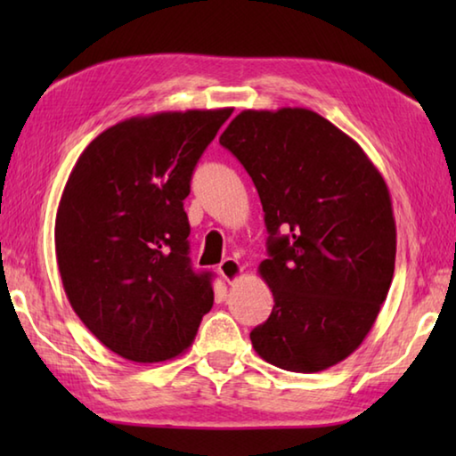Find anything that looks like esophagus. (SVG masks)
Returning <instances> with one entry per match:
<instances>
[{
    "instance_id": "34e87169",
    "label": "esophagus",
    "mask_w": 456,
    "mask_h": 456,
    "mask_svg": "<svg viewBox=\"0 0 456 456\" xmlns=\"http://www.w3.org/2000/svg\"><path fill=\"white\" fill-rule=\"evenodd\" d=\"M219 273L225 277L227 283H235L239 277L243 275V265L239 264L237 259L227 257V259H223L221 264H219Z\"/></svg>"
}]
</instances>
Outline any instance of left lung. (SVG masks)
Returning <instances> with one entry per match:
<instances>
[{
	"label": "left lung",
	"mask_w": 456,
	"mask_h": 456,
	"mask_svg": "<svg viewBox=\"0 0 456 456\" xmlns=\"http://www.w3.org/2000/svg\"><path fill=\"white\" fill-rule=\"evenodd\" d=\"M219 142L249 173L269 231L259 275L275 304L249 334L253 348L289 372L336 366L364 342L395 275L384 176L354 138L307 108L243 110Z\"/></svg>",
	"instance_id": "8db88e82"
}]
</instances>
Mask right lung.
I'll list each match as a JSON object with an SVG mask.
<instances>
[{
  "instance_id": "right-lung-1",
  "label": "right lung",
  "mask_w": 456,
  "mask_h": 456,
  "mask_svg": "<svg viewBox=\"0 0 456 456\" xmlns=\"http://www.w3.org/2000/svg\"><path fill=\"white\" fill-rule=\"evenodd\" d=\"M233 108L118 122L76 160L56 213V259L72 310L108 350L138 364L179 356L213 305L195 273L183 200Z\"/></svg>"
}]
</instances>
